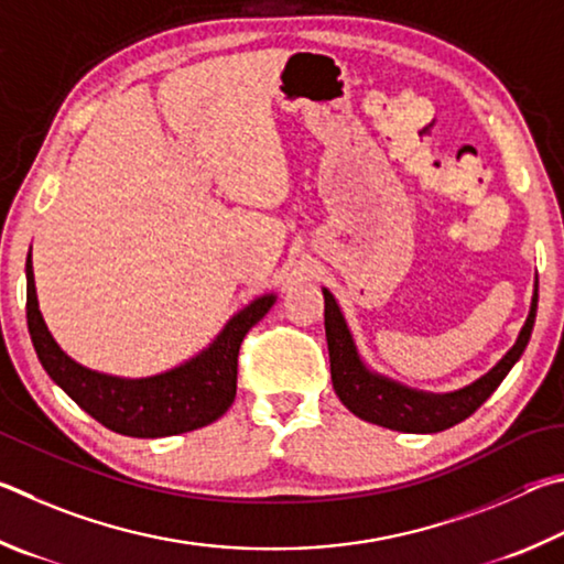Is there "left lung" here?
I'll return each mask as SVG.
<instances>
[{
	"label": "left lung",
	"instance_id": "obj_1",
	"mask_svg": "<svg viewBox=\"0 0 564 564\" xmlns=\"http://www.w3.org/2000/svg\"><path fill=\"white\" fill-rule=\"evenodd\" d=\"M324 292V329H327L329 361H332V383L339 401L354 416H359L377 426L403 431V433H438L456 423L466 421L470 413L480 409L492 391L500 387V381L508 377V371L516 367V361L525 351L532 327H535L538 314V282L532 294L530 314L518 334V341L488 373H482L478 381L468 383L451 393H429L403 387L399 381H391L381 373L371 371L361 361L357 344L344 322L337 300L329 290Z\"/></svg>",
	"mask_w": 564,
	"mask_h": 564
}]
</instances>
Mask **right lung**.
<instances>
[{"mask_svg": "<svg viewBox=\"0 0 564 564\" xmlns=\"http://www.w3.org/2000/svg\"><path fill=\"white\" fill-rule=\"evenodd\" d=\"M262 294L225 324L210 347L171 371L145 379H121L76 364L54 341L39 312L32 250L26 257V324L44 371L88 416L133 438H161L203 429L232 406L237 391V354L245 334L274 304Z\"/></svg>", "mask_w": 564, "mask_h": 564, "instance_id": "add662e5", "label": "right lung"}]
</instances>
